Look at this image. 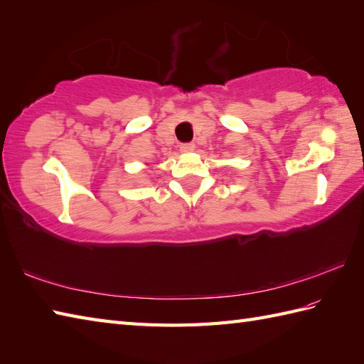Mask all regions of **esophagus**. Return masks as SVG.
Wrapping results in <instances>:
<instances>
[{
	"label": "esophagus",
	"mask_w": 364,
	"mask_h": 364,
	"mask_svg": "<svg viewBox=\"0 0 364 364\" xmlns=\"http://www.w3.org/2000/svg\"><path fill=\"white\" fill-rule=\"evenodd\" d=\"M196 150V145L194 144H181L180 145V151L181 153H189V151H194Z\"/></svg>",
	"instance_id": "esophagus-1"
}]
</instances>
